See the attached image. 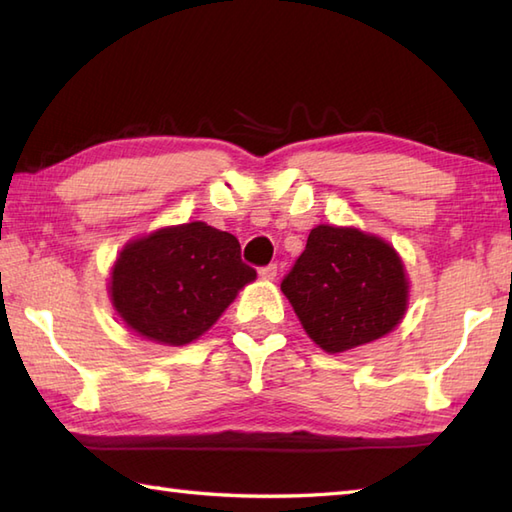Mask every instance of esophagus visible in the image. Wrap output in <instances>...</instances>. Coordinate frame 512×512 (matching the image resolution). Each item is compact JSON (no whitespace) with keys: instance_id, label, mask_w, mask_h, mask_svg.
<instances>
[{"instance_id":"esophagus-1","label":"esophagus","mask_w":512,"mask_h":512,"mask_svg":"<svg viewBox=\"0 0 512 512\" xmlns=\"http://www.w3.org/2000/svg\"><path fill=\"white\" fill-rule=\"evenodd\" d=\"M259 277L266 279V281H273L277 277V264H270V266L259 268Z\"/></svg>"}]
</instances>
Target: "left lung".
Returning <instances> with one entry per match:
<instances>
[{"instance_id":"obj_1","label":"left lung","mask_w":512,"mask_h":512,"mask_svg":"<svg viewBox=\"0 0 512 512\" xmlns=\"http://www.w3.org/2000/svg\"><path fill=\"white\" fill-rule=\"evenodd\" d=\"M281 292L330 354L383 339L409 308V277L396 248L354 226H314Z\"/></svg>"}]
</instances>
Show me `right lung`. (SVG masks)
Returning <instances> with one entry per match:
<instances>
[{
  "instance_id": "1",
  "label": "right lung",
  "mask_w": 512,
  "mask_h": 512,
  "mask_svg": "<svg viewBox=\"0 0 512 512\" xmlns=\"http://www.w3.org/2000/svg\"><path fill=\"white\" fill-rule=\"evenodd\" d=\"M255 277L235 235L187 222L129 239L112 266L110 299L129 330L180 347L200 339Z\"/></svg>"
}]
</instances>
